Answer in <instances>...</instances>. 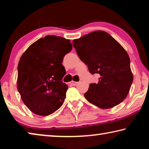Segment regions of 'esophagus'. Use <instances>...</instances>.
I'll use <instances>...</instances> for the list:
<instances>
[{
  "label": "esophagus",
  "instance_id": "obj_1",
  "mask_svg": "<svg viewBox=\"0 0 149 149\" xmlns=\"http://www.w3.org/2000/svg\"><path fill=\"white\" fill-rule=\"evenodd\" d=\"M77 84H78V82L74 81H72L70 83V84L71 85H73V86H74V85H76Z\"/></svg>",
  "mask_w": 149,
  "mask_h": 149
}]
</instances>
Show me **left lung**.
Wrapping results in <instances>:
<instances>
[{"label": "left lung", "instance_id": "8db88e82", "mask_svg": "<svg viewBox=\"0 0 149 149\" xmlns=\"http://www.w3.org/2000/svg\"><path fill=\"white\" fill-rule=\"evenodd\" d=\"M73 45L91 74L99 75L91 84L85 98L103 109L119 104L129 93L133 77L130 59L119 42L108 33L95 31L74 39Z\"/></svg>", "mask_w": 149, "mask_h": 149}]
</instances>
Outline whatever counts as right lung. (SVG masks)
Instances as JSON below:
<instances>
[{"label":"right lung","mask_w":149,"mask_h":149,"mask_svg":"<svg viewBox=\"0 0 149 149\" xmlns=\"http://www.w3.org/2000/svg\"><path fill=\"white\" fill-rule=\"evenodd\" d=\"M69 39L47 35L30 45L17 65V91L22 101L34 114L48 116L63 104L68 85L62 81V64L71 51Z\"/></svg>","instance_id":"right-lung-1"}]
</instances>
